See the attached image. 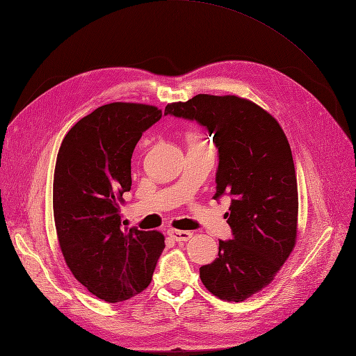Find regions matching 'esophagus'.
Instances as JSON below:
<instances>
[{"mask_svg": "<svg viewBox=\"0 0 356 356\" xmlns=\"http://www.w3.org/2000/svg\"><path fill=\"white\" fill-rule=\"evenodd\" d=\"M168 234L170 236L172 239L177 241V242H187L191 239L193 233L191 232H186V230H175V229H170L168 230Z\"/></svg>", "mask_w": 356, "mask_h": 356, "instance_id": "esophagus-1", "label": "esophagus"}]
</instances>
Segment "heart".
<instances>
[{
  "mask_svg": "<svg viewBox=\"0 0 356 356\" xmlns=\"http://www.w3.org/2000/svg\"><path fill=\"white\" fill-rule=\"evenodd\" d=\"M197 143H203V139H200L199 136H190L188 144H197Z\"/></svg>",
  "mask_w": 356,
  "mask_h": 356,
  "instance_id": "heart-1",
  "label": "heart"
}]
</instances>
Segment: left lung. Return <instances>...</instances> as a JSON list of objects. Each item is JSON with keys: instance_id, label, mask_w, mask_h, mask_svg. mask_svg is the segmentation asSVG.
I'll return each instance as SVG.
<instances>
[{"instance_id": "left-lung-1", "label": "left lung", "mask_w": 356, "mask_h": 356, "mask_svg": "<svg viewBox=\"0 0 356 356\" xmlns=\"http://www.w3.org/2000/svg\"><path fill=\"white\" fill-rule=\"evenodd\" d=\"M165 114L197 122L213 136L218 168L213 199L230 196L233 238L200 279L221 300L243 301L273 281L296 245L298 195L293 154L282 127L238 96L196 95L169 104Z\"/></svg>"}]
</instances>
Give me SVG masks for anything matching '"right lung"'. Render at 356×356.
<instances>
[{"instance_id":"1","label":"right lung","mask_w":356,"mask_h":356,"mask_svg":"<svg viewBox=\"0 0 356 356\" xmlns=\"http://www.w3.org/2000/svg\"><path fill=\"white\" fill-rule=\"evenodd\" d=\"M160 118L152 105H102L71 127L58 153L53 213L63 258L75 279L108 303L147 288L165 250L161 233L123 227L118 207L132 187L134 149Z\"/></svg>"}]
</instances>
